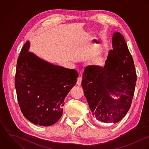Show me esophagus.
<instances>
[{
	"instance_id": "obj_1",
	"label": "esophagus",
	"mask_w": 149,
	"mask_h": 149,
	"mask_svg": "<svg viewBox=\"0 0 149 149\" xmlns=\"http://www.w3.org/2000/svg\"><path fill=\"white\" fill-rule=\"evenodd\" d=\"M82 78L81 77H79L78 79H77V84L79 86L81 85L82 84Z\"/></svg>"
}]
</instances>
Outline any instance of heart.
<instances>
[{
    "mask_svg": "<svg viewBox=\"0 0 149 149\" xmlns=\"http://www.w3.org/2000/svg\"><path fill=\"white\" fill-rule=\"evenodd\" d=\"M103 61H104V58L101 55H99L94 59L93 62L95 64L101 65L103 63Z\"/></svg>",
    "mask_w": 149,
    "mask_h": 149,
    "instance_id": "b5f03b06",
    "label": "heart"
}]
</instances>
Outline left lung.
I'll use <instances>...</instances> for the list:
<instances>
[{"label": "left lung", "instance_id": "8db88e82", "mask_svg": "<svg viewBox=\"0 0 149 149\" xmlns=\"http://www.w3.org/2000/svg\"><path fill=\"white\" fill-rule=\"evenodd\" d=\"M113 49L104 67L89 65L83 74L82 86L93 116L104 123H117L130 109L136 85L132 57L123 35L113 34ZM111 93L118 99H114Z\"/></svg>", "mask_w": 149, "mask_h": 149}]
</instances>
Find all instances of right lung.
Wrapping results in <instances>:
<instances>
[{
  "label": "right lung",
  "instance_id": "obj_1",
  "mask_svg": "<svg viewBox=\"0 0 149 149\" xmlns=\"http://www.w3.org/2000/svg\"><path fill=\"white\" fill-rule=\"evenodd\" d=\"M29 49L27 41L17 60L15 86L18 104L30 122L50 126L62 116L64 99L76 84L78 74L41 59Z\"/></svg>",
  "mask_w": 149,
  "mask_h": 149
}]
</instances>
